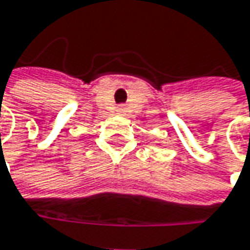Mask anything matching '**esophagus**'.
Listing matches in <instances>:
<instances>
[{
    "label": "esophagus",
    "mask_w": 250,
    "mask_h": 250,
    "mask_svg": "<svg viewBox=\"0 0 250 250\" xmlns=\"http://www.w3.org/2000/svg\"><path fill=\"white\" fill-rule=\"evenodd\" d=\"M119 111H120V113H123V111H125V108H123V107H119Z\"/></svg>",
    "instance_id": "34e87169"
}]
</instances>
